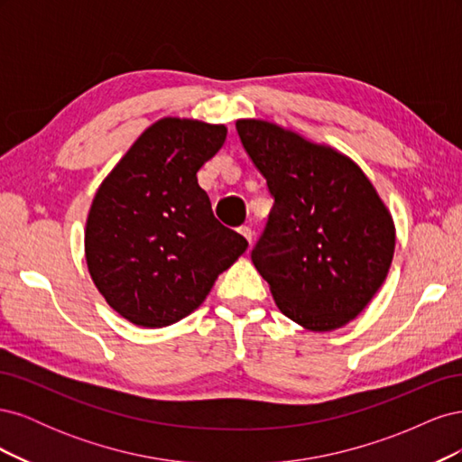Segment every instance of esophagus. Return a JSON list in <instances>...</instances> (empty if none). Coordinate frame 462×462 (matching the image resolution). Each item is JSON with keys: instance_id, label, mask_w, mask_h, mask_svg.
Listing matches in <instances>:
<instances>
[{"instance_id": "1", "label": "esophagus", "mask_w": 462, "mask_h": 462, "mask_svg": "<svg viewBox=\"0 0 462 462\" xmlns=\"http://www.w3.org/2000/svg\"><path fill=\"white\" fill-rule=\"evenodd\" d=\"M239 233L248 241V245L253 246V229H250L248 226H243V227H239Z\"/></svg>"}]
</instances>
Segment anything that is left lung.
Listing matches in <instances>:
<instances>
[{
    "instance_id": "left-lung-1",
    "label": "left lung",
    "mask_w": 462,
    "mask_h": 462,
    "mask_svg": "<svg viewBox=\"0 0 462 462\" xmlns=\"http://www.w3.org/2000/svg\"><path fill=\"white\" fill-rule=\"evenodd\" d=\"M273 197L253 262L287 318L309 331L355 319L383 285L395 223L346 153L265 119H236Z\"/></svg>"
}]
</instances>
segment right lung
Here are the masks:
<instances>
[{"instance_id":"1","label":"right lung","mask_w":462,"mask_h":462,"mask_svg":"<svg viewBox=\"0 0 462 462\" xmlns=\"http://www.w3.org/2000/svg\"><path fill=\"white\" fill-rule=\"evenodd\" d=\"M226 138V125L162 117L96 190L85 229L88 272L134 326L165 328L192 314L248 246L214 217L197 179Z\"/></svg>"}]
</instances>
